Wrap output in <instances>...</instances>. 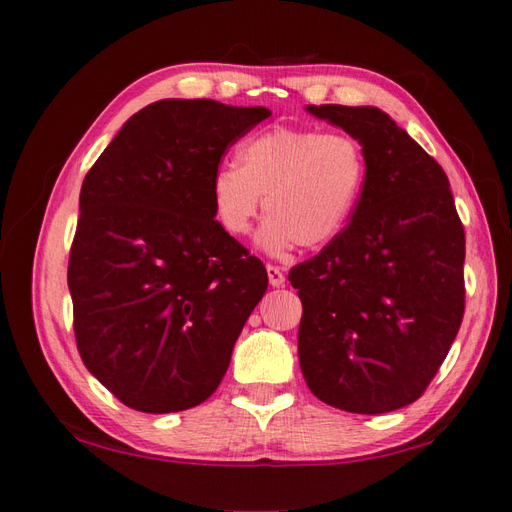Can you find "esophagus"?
<instances>
[{
    "label": "esophagus",
    "mask_w": 512,
    "mask_h": 512,
    "mask_svg": "<svg viewBox=\"0 0 512 512\" xmlns=\"http://www.w3.org/2000/svg\"><path fill=\"white\" fill-rule=\"evenodd\" d=\"M266 270H268V281H270L272 287H281L285 283V274H283V270L279 266L268 264Z\"/></svg>",
    "instance_id": "34e87169"
}]
</instances>
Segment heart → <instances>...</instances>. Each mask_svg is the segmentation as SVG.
<instances>
[{"label":"heart","mask_w":512,"mask_h":512,"mask_svg":"<svg viewBox=\"0 0 512 512\" xmlns=\"http://www.w3.org/2000/svg\"><path fill=\"white\" fill-rule=\"evenodd\" d=\"M240 166L225 164L212 177V205L231 235L251 231L264 209L257 242L270 255L298 244L320 248L344 231L368 177L361 142L316 127L277 125L246 138Z\"/></svg>","instance_id":"obj_1"}]
</instances>
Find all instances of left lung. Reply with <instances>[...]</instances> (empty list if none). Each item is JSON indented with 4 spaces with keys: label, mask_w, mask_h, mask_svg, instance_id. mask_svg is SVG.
<instances>
[{
    "label": "left lung",
    "mask_w": 512,
    "mask_h": 512,
    "mask_svg": "<svg viewBox=\"0 0 512 512\" xmlns=\"http://www.w3.org/2000/svg\"><path fill=\"white\" fill-rule=\"evenodd\" d=\"M361 142L352 220L290 270L303 303L298 361L311 393L378 415L415 402L465 313V231L443 168L378 108L307 106Z\"/></svg>",
    "instance_id": "left-lung-1"
}]
</instances>
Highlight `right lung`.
I'll use <instances>...</instances> for the list:
<instances>
[{
	"mask_svg": "<svg viewBox=\"0 0 512 512\" xmlns=\"http://www.w3.org/2000/svg\"><path fill=\"white\" fill-rule=\"evenodd\" d=\"M268 116L212 99L155 101L88 170L67 274L75 342L129 409L205 402L268 290L266 266L212 205L220 157Z\"/></svg>",
	"mask_w": 512,
	"mask_h": 512,
	"instance_id": "right-lung-1",
	"label": "right lung"
}]
</instances>
